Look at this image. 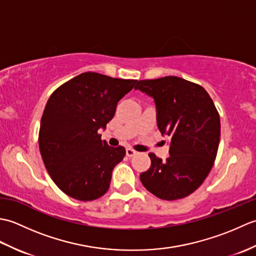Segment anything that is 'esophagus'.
<instances>
[{"mask_svg":"<svg viewBox=\"0 0 256 256\" xmlns=\"http://www.w3.org/2000/svg\"><path fill=\"white\" fill-rule=\"evenodd\" d=\"M134 155H136V152L132 148H126V156L128 157H132Z\"/></svg>","mask_w":256,"mask_h":256,"instance_id":"esophagus-1","label":"esophagus"}]
</instances>
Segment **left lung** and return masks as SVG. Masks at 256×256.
I'll return each mask as SVG.
<instances>
[{
  "mask_svg": "<svg viewBox=\"0 0 256 256\" xmlns=\"http://www.w3.org/2000/svg\"><path fill=\"white\" fill-rule=\"evenodd\" d=\"M154 99L157 126L170 138V157L148 154L150 167L140 174L143 186L156 197L177 200L192 194L208 176L218 153L220 116L202 86L175 76L138 81Z\"/></svg>",
  "mask_w": 256,
  "mask_h": 256,
  "instance_id": "left-lung-1",
  "label": "left lung"
}]
</instances>
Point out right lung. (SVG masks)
I'll return each mask as SVG.
<instances>
[{
  "instance_id": "add662e5",
  "label": "right lung",
  "mask_w": 256,
  "mask_h": 256,
  "mask_svg": "<svg viewBox=\"0 0 256 256\" xmlns=\"http://www.w3.org/2000/svg\"><path fill=\"white\" fill-rule=\"evenodd\" d=\"M138 80L84 72L52 92L42 113L38 144L42 162L58 188L90 201L104 194L112 170L125 156L123 146L101 140L118 102Z\"/></svg>"
}]
</instances>
